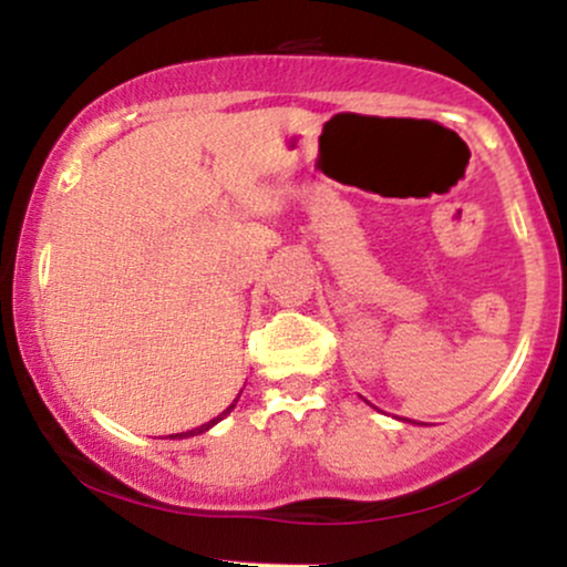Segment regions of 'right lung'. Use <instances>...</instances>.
Here are the masks:
<instances>
[{
	"mask_svg": "<svg viewBox=\"0 0 567 567\" xmlns=\"http://www.w3.org/2000/svg\"><path fill=\"white\" fill-rule=\"evenodd\" d=\"M237 400H239V396H237ZM237 400H234V402H231V405H229V408H226V410H224V413H220V415H218V419L207 421V424H202V426H197V429H188V432H181V434H171V437H178V440H184V437H194V434H202V432H207V429H210V426H216L220 419H226V415H229V413H231V410H234V405H237Z\"/></svg>",
	"mask_w": 567,
	"mask_h": 567,
	"instance_id": "right-lung-1",
	"label": "right lung"
}]
</instances>
